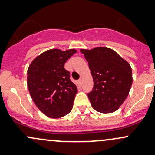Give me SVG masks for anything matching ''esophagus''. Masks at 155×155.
<instances>
[{
	"instance_id": "esophagus-1",
	"label": "esophagus",
	"mask_w": 155,
	"mask_h": 155,
	"mask_svg": "<svg viewBox=\"0 0 155 155\" xmlns=\"http://www.w3.org/2000/svg\"><path fill=\"white\" fill-rule=\"evenodd\" d=\"M78 83H79V85L81 86V85H82V79H79V81H78Z\"/></svg>"
}]
</instances>
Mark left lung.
<instances>
[{
  "label": "left lung",
  "instance_id": "8db88e82",
  "mask_svg": "<svg viewBox=\"0 0 155 155\" xmlns=\"http://www.w3.org/2000/svg\"><path fill=\"white\" fill-rule=\"evenodd\" d=\"M88 62L94 87L87 94L91 107L101 113L115 112L129 94L133 82L130 65L107 47L80 49Z\"/></svg>",
  "mask_w": 155,
  "mask_h": 155
}]
</instances>
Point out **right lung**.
Returning a JSON list of instances; mask_svg holds the SVG:
<instances>
[{
    "label": "right lung",
    "mask_w": 155,
    "mask_h": 155,
    "mask_svg": "<svg viewBox=\"0 0 155 155\" xmlns=\"http://www.w3.org/2000/svg\"><path fill=\"white\" fill-rule=\"evenodd\" d=\"M76 49L53 48L32 61L28 69V88L37 108L48 118L65 116L72 110L77 87L64 69Z\"/></svg>",
    "instance_id": "right-lung-1"
}]
</instances>
